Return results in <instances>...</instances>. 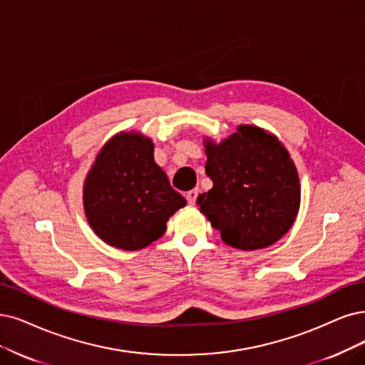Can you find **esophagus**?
<instances>
[{
	"mask_svg": "<svg viewBox=\"0 0 365 365\" xmlns=\"http://www.w3.org/2000/svg\"><path fill=\"white\" fill-rule=\"evenodd\" d=\"M197 195H198V190H191V191H187V192H186V200H187V203H190V205H195Z\"/></svg>",
	"mask_w": 365,
	"mask_h": 365,
	"instance_id": "1",
	"label": "esophagus"
}]
</instances>
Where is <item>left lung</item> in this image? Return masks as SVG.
Returning <instances> with one entry per match:
<instances>
[{
	"instance_id": "1",
	"label": "left lung",
	"mask_w": 365,
	"mask_h": 365,
	"mask_svg": "<svg viewBox=\"0 0 365 365\" xmlns=\"http://www.w3.org/2000/svg\"><path fill=\"white\" fill-rule=\"evenodd\" d=\"M206 174L212 190L197 205L227 245L252 251L275 244L296 220L299 178L274 135L239 126L220 144L206 143Z\"/></svg>"
}]
</instances>
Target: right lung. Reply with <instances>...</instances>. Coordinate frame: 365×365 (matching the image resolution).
<instances>
[{"label": "right lung", "mask_w": 365, "mask_h": 365, "mask_svg": "<svg viewBox=\"0 0 365 365\" xmlns=\"http://www.w3.org/2000/svg\"><path fill=\"white\" fill-rule=\"evenodd\" d=\"M185 205L156 165L152 141L133 132L105 144L84 185L86 215L94 233L126 251L159 239L168 218Z\"/></svg>", "instance_id": "add662e5"}]
</instances>
